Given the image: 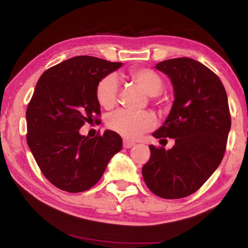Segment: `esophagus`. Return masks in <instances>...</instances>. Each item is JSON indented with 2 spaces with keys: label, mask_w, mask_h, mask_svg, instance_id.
Listing matches in <instances>:
<instances>
[{
  "label": "esophagus",
  "mask_w": 248,
  "mask_h": 248,
  "mask_svg": "<svg viewBox=\"0 0 248 248\" xmlns=\"http://www.w3.org/2000/svg\"><path fill=\"white\" fill-rule=\"evenodd\" d=\"M136 144L134 143V142H132V141H129V140H124V149H130V148H132V146Z\"/></svg>",
  "instance_id": "34e87169"
}]
</instances>
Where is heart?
I'll list each match as a JSON object with an SVG mask.
<instances>
[{"instance_id":"b5f03b06","label":"heart","mask_w":248,"mask_h":248,"mask_svg":"<svg viewBox=\"0 0 248 248\" xmlns=\"http://www.w3.org/2000/svg\"><path fill=\"white\" fill-rule=\"evenodd\" d=\"M130 77L150 96H157L164 89L162 78L151 69H133L130 72ZM118 90L119 82L116 75L109 74L100 79L96 86V98L100 106L106 109L114 107L117 103ZM107 124L120 136L134 139L152 129L155 125V118L152 114L146 111L136 112L120 109L109 116Z\"/></svg>"}]
</instances>
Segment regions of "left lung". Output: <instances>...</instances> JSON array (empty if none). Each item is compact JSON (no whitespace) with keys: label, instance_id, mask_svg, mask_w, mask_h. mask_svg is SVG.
Listing matches in <instances>:
<instances>
[{"label":"left lung","instance_id":"obj_1","mask_svg":"<svg viewBox=\"0 0 248 248\" xmlns=\"http://www.w3.org/2000/svg\"><path fill=\"white\" fill-rule=\"evenodd\" d=\"M154 68L170 78L174 103L152 136L175 139V145H150L142 176L153 194L179 199L198 190L223 158L231 129L228 96L221 79L194 59H170Z\"/></svg>","mask_w":248,"mask_h":248}]
</instances>
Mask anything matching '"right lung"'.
<instances>
[{
  "label": "right lung",
  "instance_id": "1",
  "mask_svg": "<svg viewBox=\"0 0 248 248\" xmlns=\"http://www.w3.org/2000/svg\"><path fill=\"white\" fill-rule=\"evenodd\" d=\"M123 63L89 56L68 59L43 73L26 110L27 144L50 183L68 192L90 189L123 148L118 133L89 138L78 130L98 121L96 86Z\"/></svg>",
  "mask_w": 248,
  "mask_h": 248
}]
</instances>
